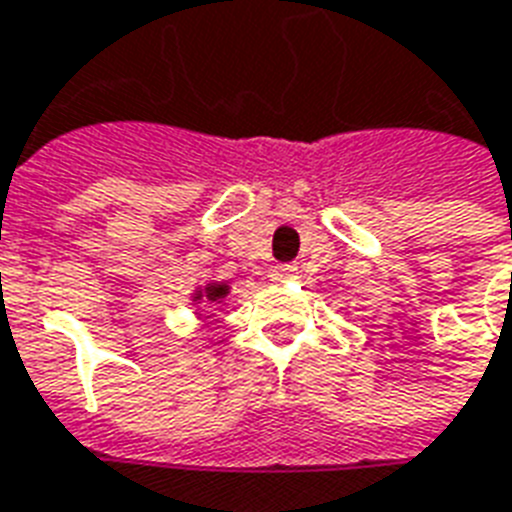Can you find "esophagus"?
Instances as JSON below:
<instances>
[{"instance_id": "1", "label": "esophagus", "mask_w": 512, "mask_h": 512, "mask_svg": "<svg viewBox=\"0 0 512 512\" xmlns=\"http://www.w3.org/2000/svg\"><path fill=\"white\" fill-rule=\"evenodd\" d=\"M296 275V267L293 264H277L275 267V277L277 280H288V277Z\"/></svg>"}]
</instances>
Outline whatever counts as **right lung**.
<instances>
[{
  "instance_id": "1",
  "label": "right lung",
  "mask_w": 512,
  "mask_h": 512,
  "mask_svg": "<svg viewBox=\"0 0 512 512\" xmlns=\"http://www.w3.org/2000/svg\"><path fill=\"white\" fill-rule=\"evenodd\" d=\"M229 291H232V288H229L227 280H208L205 285H197L192 293V304H197V312H194V315H200L202 304H219L221 307Z\"/></svg>"
}]
</instances>
